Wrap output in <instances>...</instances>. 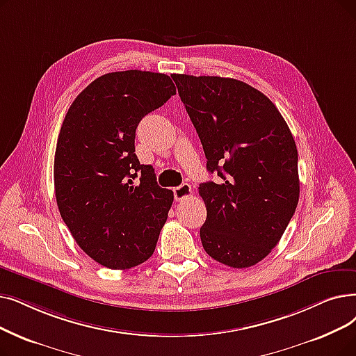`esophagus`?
I'll return each instance as SVG.
<instances>
[{
  "label": "esophagus",
  "mask_w": 356,
  "mask_h": 356,
  "mask_svg": "<svg viewBox=\"0 0 356 356\" xmlns=\"http://www.w3.org/2000/svg\"><path fill=\"white\" fill-rule=\"evenodd\" d=\"M191 196H192V188L189 183H183V184H180V186L175 188V199L179 200V202L180 200L189 199Z\"/></svg>",
  "instance_id": "obj_1"
}]
</instances>
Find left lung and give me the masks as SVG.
<instances>
[{
	"label": "left lung",
	"instance_id": "8db88e82",
	"mask_svg": "<svg viewBox=\"0 0 356 356\" xmlns=\"http://www.w3.org/2000/svg\"><path fill=\"white\" fill-rule=\"evenodd\" d=\"M199 135L209 173L199 184L207 205L205 252L234 269L264 260L298 205V152L285 119L254 87L224 76L173 74Z\"/></svg>",
	"mask_w": 356,
	"mask_h": 356
}]
</instances>
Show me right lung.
<instances>
[{
	"instance_id": "obj_1",
	"label": "right lung",
	"mask_w": 356,
	"mask_h": 356,
	"mask_svg": "<svg viewBox=\"0 0 356 356\" xmlns=\"http://www.w3.org/2000/svg\"><path fill=\"white\" fill-rule=\"evenodd\" d=\"M176 95L165 74H104L70 106L56 143L54 181L59 213L74 240L109 269L144 264L173 204L152 165L135 154V131Z\"/></svg>"
}]
</instances>
